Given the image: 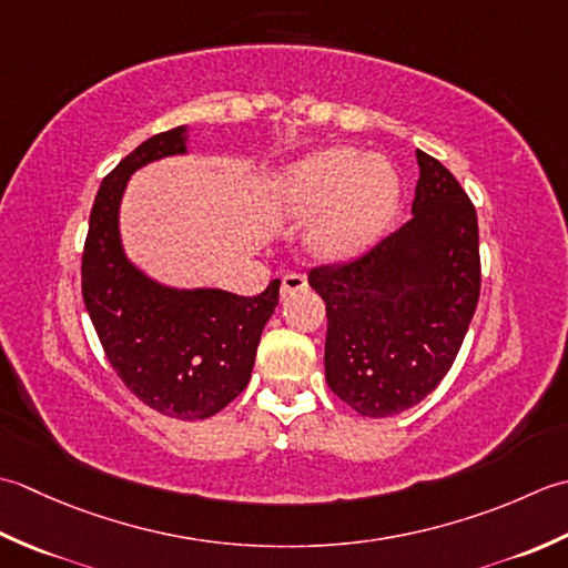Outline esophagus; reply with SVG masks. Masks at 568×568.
Instances as JSON below:
<instances>
[{"label":"esophagus","mask_w":568,"mask_h":568,"mask_svg":"<svg viewBox=\"0 0 568 568\" xmlns=\"http://www.w3.org/2000/svg\"><path fill=\"white\" fill-rule=\"evenodd\" d=\"M306 286H308V282H306L304 274H286L282 280V296L286 298V296H292L296 292H304Z\"/></svg>","instance_id":"esophagus-1"}]
</instances>
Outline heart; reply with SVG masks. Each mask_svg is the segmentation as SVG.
<instances>
[{"mask_svg":"<svg viewBox=\"0 0 568 568\" xmlns=\"http://www.w3.org/2000/svg\"><path fill=\"white\" fill-rule=\"evenodd\" d=\"M276 211L311 227V247L326 262L361 257L395 217L402 181L385 154L331 146L294 161L270 186Z\"/></svg>","mask_w":568,"mask_h":568,"instance_id":"b5f03b06","label":"heart"}]
</instances>
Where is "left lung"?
I'll list each match as a JSON object with an SVG mask.
<instances>
[{"label": "left lung", "mask_w": 568, "mask_h": 568, "mask_svg": "<svg viewBox=\"0 0 568 568\" xmlns=\"http://www.w3.org/2000/svg\"><path fill=\"white\" fill-rule=\"evenodd\" d=\"M412 220L308 274L326 301L328 387L369 419L416 407L454 365L480 294L478 217L442 161L416 152Z\"/></svg>", "instance_id": "obj_1"}]
</instances>
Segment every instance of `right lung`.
<instances>
[{
    "instance_id": "obj_1",
    "label": "right lung",
    "mask_w": 568,
    "mask_h": 568,
    "mask_svg": "<svg viewBox=\"0 0 568 568\" xmlns=\"http://www.w3.org/2000/svg\"><path fill=\"white\" fill-rule=\"evenodd\" d=\"M189 126L139 144L102 181L83 252V298L114 373L146 407L171 419H207L247 387L280 280L257 296L171 286L126 257L120 207L132 173L186 156Z\"/></svg>"
}]
</instances>
